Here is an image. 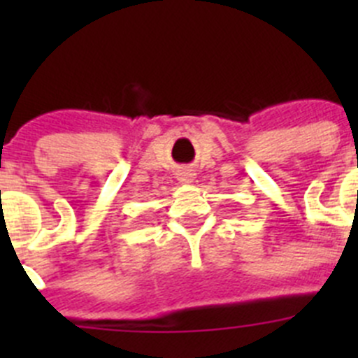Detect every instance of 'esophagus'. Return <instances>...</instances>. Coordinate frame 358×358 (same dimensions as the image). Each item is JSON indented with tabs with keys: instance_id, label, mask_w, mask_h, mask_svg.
Here are the masks:
<instances>
[{
	"instance_id": "esophagus-1",
	"label": "esophagus",
	"mask_w": 358,
	"mask_h": 358,
	"mask_svg": "<svg viewBox=\"0 0 358 358\" xmlns=\"http://www.w3.org/2000/svg\"><path fill=\"white\" fill-rule=\"evenodd\" d=\"M194 178H196V173H194L192 169H182V171L178 173L180 183H192Z\"/></svg>"
}]
</instances>
